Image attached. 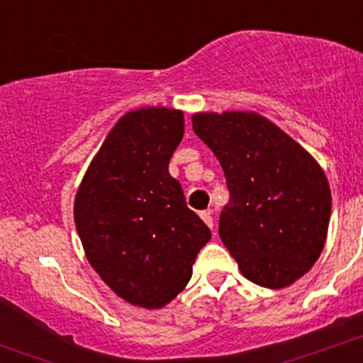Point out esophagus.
Masks as SVG:
<instances>
[{"label": "esophagus", "mask_w": 363, "mask_h": 363, "mask_svg": "<svg viewBox=\"0 0 363 363\" xmlns=\"http://www.w3.org/2000/svg\"><path fill=\"white\" fill-rule=\"evenodd\" d=\"M199 215H201V218H203V220H204V224H206L208 228H210V229H213L215 222H213V217H211L210 210H204V211H201Z\"/></svg>", "instance_id": "1"}]
</instances>
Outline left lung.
Wrapping results in <instances>:
<instances>
[{"mask_svg": "<svg viewBox=\"0 0 363 363\" xmlns=\"http://www.w3.org/2000/svg\"><path fill=\"white\" fill-rule=\"evenodd\" d=\"M192 128L224 169L229 203L218 235L240 272L263 288L293 284L328 233L332 194L319 164L256 113H197Z\"/></svg>", "mask_w": 363, "mask_h": 363, "instance_id": "8db88e82", "label": "left lung"}]
</instances>
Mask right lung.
Returning <instances> with one entry per match:
<instances>
[{
  "mask_svg": "<svg viewBox=\"0 0 363 363\" xmlns=\"http://www.w3.org/2000/svg\"><path fill=\"white\" fill-rule=\"evenodd\" d=\"M183 127L177 109L127 113L75 194L74 220L89 264L118 296L145 308L177 298L211 238L169 174Z\"/></svg>",
  "mask_w": 363,
  "mask_h": 363,
  "instance_id": "add662e5",
  "label": "right lung"
}]
</instances>
